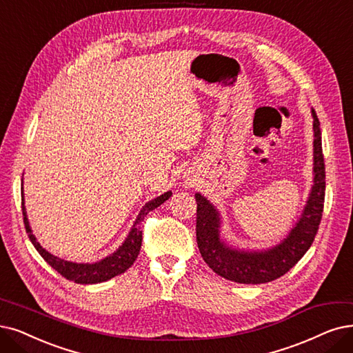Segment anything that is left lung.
<instances>
[{
	"label": "left lung",
	"mask_w": 353,
	"mask_h": 353,
	"mask_svg": "<svg viewBox=\"0 0 353 353\" xmlns=\"http://www.w3.org/2000/svg\"><path fill=\"white\" fill-rule=\"evenodd\" d=\"M313 116V185L301 216L279 243L266 249H245L232 245L221 234L217 207L200 192L196 201V243L204 262L217 275L239 284H265L287 274L312 246L317 234L324 203V159L321 130L316 111Z\"/></svg>",
	"instance_id": "left-lung-1"
}]
</instances>
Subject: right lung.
Segmentation results:
<instances>
[{"label":"right lung","mask_w":353,"mask_h":353,"mask_svg":"<svg viewBox=\"0 0 353 353\" xmlns=\"http://www.w3.org/2000/svg\"><path fill=\"white\" fill-rule=\"evenodd\" d=\"M171 195H172V191H166L162 195L157 196V199L148 201L142 207V210L139 211V214L132 225L128 237L124 239V242L119 246V249L112 252L111 255L92 263L70 262V261H65L62 258L52 255L50 252H48L39 243L36 236L33 234L29 217H27L26 205H24V192L21 194V210L24 216L26 232L29 234L30 242L33 243L36 250L40 253V256L43 258L54 271H58L62 276H65L69 281H74L77 284H98L125 272L133 265L140 252V246H142V230H140V224H142L145 216L149 213V211L163 204Z\"/></svg>","instance_id":"obj_1"}]
</instances>
